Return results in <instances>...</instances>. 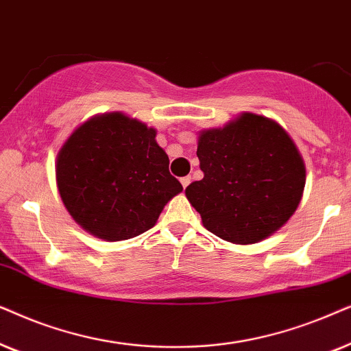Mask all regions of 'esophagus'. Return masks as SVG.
<instances>
[{
	"mask_svg": "<svg viewBox=\"0 0 351 351\" xmlns=\"http://www.w3.org/2000/svg\"><path fill=\"white\" fill-rule=\"evenodd\" d=\"M180 181H181V184H183V188L186 189V188H188V184L191 183V176H183V178H181Z\"/></svg>",
	"mask_w": 351,
	"mask_h": 351,
	"instance_id": "1",
	"label": "esophagus"
}]
</instances>
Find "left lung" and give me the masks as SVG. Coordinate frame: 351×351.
<instances>
[{"label": "left lung", "mask_w": 351, "mask_h": 351, "mask_svg": "<svg viewBox=\"0 0 351 351\" xmlns=\"http://www.w3.org/2000/svg\"><path fill=\"white\" fill-rule=\"evenodd\" d=\"M204 178L186 188L204 226L232 244L274 234L295 212L305 188V163L281 125L244 112L223 128L199 134Z\"/></svg>", "instance_id": "obj_1"}]
</instances>
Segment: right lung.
Returning a JSON list of instances; mask_svg holds the SVG:
<instances>
[{
  "mask_svg": "<svg viewBox=\"0 0 351 351\" xmlns=\"http://www.w3.org/2000/svg\"><path fill=\"white\" fill-rule=\"evenodd\" d=\"M156 134L121 112L93 117L70 134L58 154L56 181L83 230L110 242L132 239L151 230L183 191Z\"/></svg>",
  "mask_w": 351,
  "mask_h": 351,
  "instance_id": "obj_1",
  "label": "right lung"
}]
</instances>
